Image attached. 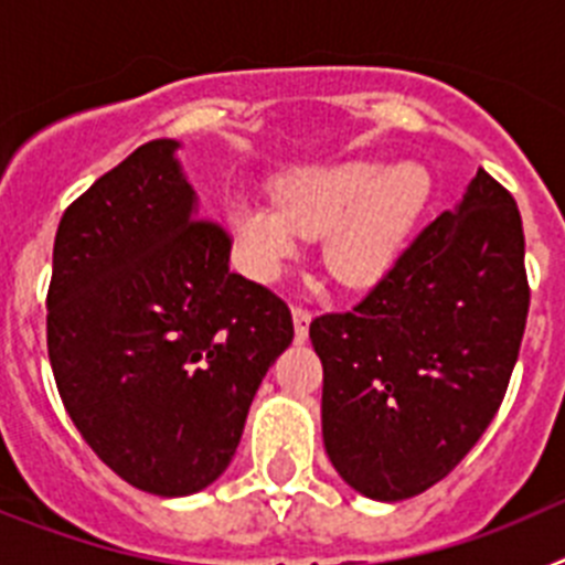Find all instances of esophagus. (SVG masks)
Here are the masks:
<instances>
[{
    "label": "esophagus",
    "instance_id": "1",
    "mask_svg": "<svg viewBox=\"0 0 565 565\" xmlns=\"http://www.w3.org/2000/svg\"><path fill=\"white\" fill-rule=\"evenodd\" d=\"M291 319H294V337H297V342H306L308 328H311V313H308L306 308H294Z\"/></svg>",
    "mask_w": 565,
    "mask_h": 565
}]
</instances>
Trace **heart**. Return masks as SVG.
I'll return each mask as SVG.
<instances>
[{"instance_id":"b5f03b06","label":"heart","mask_w":565,"mask_h":565,"mask_svg":"<svg viewBox=\"0 0 565 565\" xmlns=\"http://www.w3.org/2000/svg\"><path fill=\"white\" fill-rule=\"evenodd\" d=\"M433 192L424 163L353 158L288 174L274 203L239 198L228 206V228L248 277L274 279L297 257L302 237L322 234L328 274L344 288H371L396 268Z\"/></svg>"}]
</instances>
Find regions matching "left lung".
Wrapping results in <instances>:
<instances>
[{"instance_id": "8db88e82", "label": "left lung", "mask_w": 565, "mask_h": 565, "mask_svg": "<svg viewBox=\"0 0 565 565\" xmlns=\"http://www.w3.org/2000/svg\"><path fill=\"white\" fill-rule=\"evenodd\" d=\"M526 311L521 212L478 169L367 299L311 322L339 478L384 503L441 481L495 418Z\"/></svg>"}]
</instances>
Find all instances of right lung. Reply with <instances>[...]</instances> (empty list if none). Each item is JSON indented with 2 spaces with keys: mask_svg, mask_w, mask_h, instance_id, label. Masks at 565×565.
Listing matches in <instances>:
<instances>
[{
  "mask_svg": "<svg viewBox=\"0 0 565 565\" xmlns=\"http://www.w3.org/2000/svg\"><path fill=\"white\" fill-rule=\"evenodd\" d=\"M135 149L64 212L47 353L70 418L113 472L161 498L226 472L259 382L294 339L291 311L228 271L178 149Z\"/></svg>",
  "mask_w": 565,
  "mask_h": 565,
  "instance_id": "1",
  "label": "right lung"
}]
</instances>
